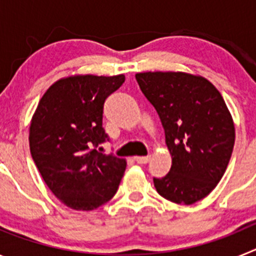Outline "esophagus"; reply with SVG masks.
<instances>
[{
  "label": "esophagus",
  "mask_w": 256,
  "mask_h": 256,
  "mask_svg": "<svg viewBox=\"0 0 256 256\" xmlns=\"http://www.w3.org/2000/svg\"><path fill=\"white\" fill-rule=\"evenodd\" d=\"M151 156L148 155V156H134V160L138 164H148V162H150Z\"/></svg>",
  "instance_id": "esophagus-1"
}]
</instances>
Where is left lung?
I'll return each instance as SVG.
<instances>
[{
	"label": "left lung",
	"instance_id": "obj_1",
	"mask_svg": "<svg viewBox=\"0 0 256 256\" xmlns=\"http://www.w3.org/2000/svg\"><path fill=\"white\" fill-rule=\"evenodd\" d=\"M136 79L159 114L172 155L169 173L154 178L156 191L176 204L206 198L234 144V119L220 92L204 76L182 72H146Z\"/></svg>",
	"mask_w": 256,
	"mask_h": 256
}]
</instances>
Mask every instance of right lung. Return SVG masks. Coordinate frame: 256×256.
Returning <instances> with one entry per match:
<instances>
[{
  "instance_id": "obj_1",
  "label": "right lung",
  "mask_w": 256,
  "mask_h": 256,
  "mask_svg": "<svg viewBox=\"0 0 256 256\" xmlns=\"http://www.w3.org/2000/svg\"><path fill=\"white\" fill-rule=\"evenodd\" d=\"M124 80L123 74L58 79L32 118V158L52 194L70 209L90 212L116 194L126 162L100 152L97 146L108 141L104 104Z\"/></svg>"
}]
</instances>
